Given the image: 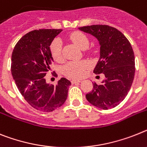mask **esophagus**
Here are the masks:
<instances>
[{"label": "esophagus", "mask_w": 147, "mask_h": 147, "mask_svg": "<svg viewBox=\"0 0 147 147\" xmlns=\"http://www.w3.org/2000/svg\"><path fill=\"white\" fill-rule=\"evenodd\" d=\"M81 80H78V79H72L71 81V84H76V83H80L81 82Z\"/></svg>", "instance_id": "obj_1"}]
</instances>
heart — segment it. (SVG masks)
Returning a JSON list of instances; mask_svg holds the SVG:
<instances>
[{
	"label": "heart",
	"instance_id": "obj_1",
	"mask_svg": "<svg viewBox=\"0 0 147 147\" xmlns=\"http://www.w3.org/2000/svg\"><path fill=\"white\" fill-rule=\"evenodd\" d=\"M69 40L82 50L87 49L90 42L87 36L80 31L73 32L69 35ZM51 55L56 61H61L63 56L62 42L59 39H55L50 46ZM89 63L86 60L81 61H70L63 67L62 72L64 76L69 78H80L84 75L85 70L89 67Z\"/></svg>",
	"mask_w": 147,
	"mask_h": 147
}]
</instances>
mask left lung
<instances>
[{"mask_svg":"<svg viewBox=\"0 0 147 147\" xmlns=\"http://www.w3.org/2000/svg\"><path fill=\"white\" fill-rule=\"evenodd\" d=\"M79 29L99 41L100 58L93 72L103 73L105 77L102 84L92 83L93 88L86 98L101 109L115 108L125 98L134 80L135 63L132 47L122 32L109 25L95 24Z\"/></svg>","mask_w":147,"mask_h":147,"instance_id":"8db88e82","label":"left lung"}]
</instances>
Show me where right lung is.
<instances>
[{
  "label": "right lung",
  "instance_id": "obj_1",
  "mask_svg": "<svg viewBox=\"0 0 147 147\" xmlns=\"http://www.w3.org/2000/svg\"><path fill=\"white\" fill-rule=\"evenodd\" d=\"M61 29L34 30L15 45L11 72L17 88L30 105L42 112H51L66 102L71 82L61 78L56 85L48 84L45 76L53 63L50 45ZM53 76H57L55 72Z\"/></svg>",
  "mask_w": 147,
  "mask_h": 147
}]
</instances>
